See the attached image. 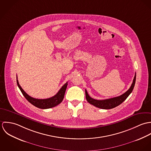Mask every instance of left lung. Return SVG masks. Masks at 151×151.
Returning a JSON list of instances; mask_svg holds the SVG:
<instances>
[{
    "label": "left lung",
    "instance_id": "8db88e82",
    "mask_svg": "<svg viewBox=\"0 0 151 151\" xmlns=\"http://www.w3.org/2000/svg\"><path fill=\"white\" fill-rule=\"evenodd\" d=\"M136 80V73L135 74V76L132 81V83L130 86L129 90H127L125 93L122 94L120 96L114 97L113 98L106 99L104 100H97L92 98L88 95L86 89V101L91 105L101 109H110L115 108L121 104H122L129 96V94L132 92L134 87L135 86Z\"/></svg>",
    "mask_w": 151,
    "mask_h": 151
}]
</instances>
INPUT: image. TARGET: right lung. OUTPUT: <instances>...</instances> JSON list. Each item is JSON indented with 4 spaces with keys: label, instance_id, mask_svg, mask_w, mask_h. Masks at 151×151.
Listing matches in <instances>:
<instances>
[{
    "label": "right lung",
    "instance_id": "1",
    "mask_svg": "<svg viewBox=\"0 0 151 151\" xmlns=\"http://www.w3.org/2000/svg\"><path fill=\"white\" fill-rule=\"evenodd\" d=\"M17 84L19 88H20L21 92L24 95V96L26 98V99L31 103L34 106H36L37 108L42 109H49V108H53L59 104H60L65 96V92L67 86V82L63 86H62L60 89L59 91V92L53 96L47 98V99H36L34 98L29 95H28L22 88L21 86H20L19 83V81L17 80Z\"/></svg>",
    "mask_w": 151,
    "mask_h": 151
}]
</instances>
